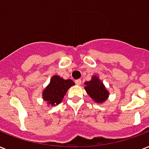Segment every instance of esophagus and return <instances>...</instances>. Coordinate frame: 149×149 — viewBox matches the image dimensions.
Listing matches in <instances>:
<instances>
[{
    "label": "esophagus",
    "instance_id": "1",
    "mask_svg": "<svg viewBox=\"0 0 149 149\" xmlns=\"http://www.w3.org/2000/svg\"><path fill=\"white\" fill-rule=\"evenodd\" d=\"M75 84L77 85H80L81 84V79H77V80H75Z\"/></svg>",
    "mask_w": 149,
    "mask_h": 149
}]
</instances>
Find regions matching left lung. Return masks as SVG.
<instances>
[{
    "instance_id": "1",
    "label": "left lung",
    "mask_w": 149,
    "mask_h": 149,
    "mask_svg": "<svg viewBox=\"0 0 149 149\" xmlns=\"http://www.w3.org/2000/svg\"><path fill=\"white\" fill-rule=\"evenodd\" d=\"M84 84L85 90L94 102L103 103L109 98V91L97 75H93L90 81H85Z\"/></svg>"
}]
</instances>
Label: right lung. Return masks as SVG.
I'll return each mask as SVG.
<instances>
[{"instance_id": "obj_1", "label": "right lung", "mask_w": 149, "mask_h": 149, "mask_svg": "<svg viewBox=\"0 0 149 149\" xmlns=\"http://www.w3.org/2000/svg\"><path fill=\"white\" fill-rule=\"evenodd\" d=\"M74 85L71 79H64L59 75H54L49 85L42 91V100L47 102V107L60 104L69 88Z\"/></svg>"}]
</instances>
